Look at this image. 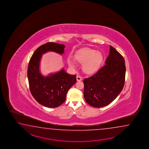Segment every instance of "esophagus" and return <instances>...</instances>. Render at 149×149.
Instances as JSON below:
<instances>
[{"label": "esophagus", "mask_w": 149, "mask_h": 149, "mask_svg": "<svg viewBox=\"0 0 149 149\" xmlns=\"http://www.w3.org/2000/svg\"><path fill=\"white\" fill-rule=\"evenodd\" d=\"M82 80V78L81 77V76H77V80L78 81H81Z\"/></svg>", "instance_id": "1"}]
</instances>
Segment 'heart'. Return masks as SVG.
<instances>
[{
	"label": "heart",
	"instance_id": "obj_1",
	"mask_svg": "<svg viewBox=\"0 0 149 149\" xmlns=\"http://www.w3.org/2000/svg\"><path fill=\"white\" fill-rule=\"evenodd\" d=\"M74 58L77 62L82 64V70L85 73L92 74L98 70L103 61V55L94 49L84 48L76 53ZM68 63L70 67H75V62L71 59H68Z\"/></svg>",
	"mask_w": 149,
	"mask_h": 149
}]
</instances>
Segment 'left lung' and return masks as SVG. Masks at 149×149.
Segmentation results:
<instances>
[{"label": "left lung", "instance_id": "left-lung-1", "mask_svg": "<svg viewBox=\"0 0 149 149\" xmlns=\"http://www.w3.org/2000/svg\"><path fill=\"white\" fill-rule=\"evenodd\" d=\"M125 73L124 57L110 46L104 65L94 75L84 80V95L86 102L95 108L109 104L123 90Z\"/></svg>", "mask_w": 149, "mask_h": 149}]
</instances>
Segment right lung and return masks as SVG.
I'll return each mask as SVG.
<instances>
[{"label":"right lung","mask_w":149,"mask_h":149,"mask_svg":"<svg viewBox=\"0 0 149 149\" xmlns=\"http://www.w3.org/2000/svg\"><path fill=\"white\" fill-rule=\"evenodd\" d=\"M65 47L64 45L47 42L35 51L29 63L28 78L31 93L39 104L47 108H56L64 103L68 91L77 81L76 75L68 74L64 69L47 77L40 72L42 55L47 52L62 55Z\"/></svg>","instance_id":"right-lung-1"}]
</instances>
